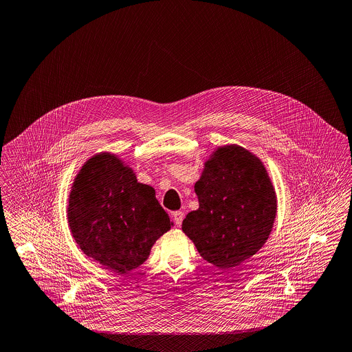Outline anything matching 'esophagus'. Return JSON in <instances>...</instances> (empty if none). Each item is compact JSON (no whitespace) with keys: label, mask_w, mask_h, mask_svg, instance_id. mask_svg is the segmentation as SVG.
I'll use <instances>...</instances> for the list:
<instances>
[{"label":"esophagus","mask_w":352,"mask_h":352,"mask_svg":"<svg viewBox=\"0 0 352 352\" xmlns=\"http://www.w3.org/2000/svg\"><path fill=\"white\" fill-rule=\"evenodd\" d=\"M172 218H173L175 224H176L177 227H180L183 219H184V212H182V211H175V212L172 214Z\"/></svg>","instance_id":"obj_1"}]
</instances>
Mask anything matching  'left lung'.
Instances as JSON below:
<instances>
[{
    "instance_id": "left-lung-1",
    "label": "left lung",
    "mask_w": 352,
    "mask_h": 352,
    "mask_svg": "<svg viewBox=\"0 0 352 352\" xmlns=\"http://www.w3.org/2000/svg\"><path fill=\"white\" fill-rule=\"evenodd\" d=\"M199 208L183 231L199 254L219 269L238 266L263 246L276 219L277 199L261 160L238 145L219 148L195 184Z\"/></svg>"
}]
</instances>
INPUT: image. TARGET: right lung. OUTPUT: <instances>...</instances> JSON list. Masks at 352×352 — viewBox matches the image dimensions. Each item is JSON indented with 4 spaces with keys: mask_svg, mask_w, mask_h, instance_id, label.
<instances>
[{
    "mask_svg": "<svg viewBox=\"0 0 352 352\" xmlns=\"http://www.w3.org/2000/svg\"><path fill=\"white\" fill-rule=\"evenodd\" d=\"M68 223L80 250L117 273L142 265L172 224L155 190L110 153L89 159L75 177Z\"/></svg>",
    "mask_w": 352,
    "mask_h": 352,
    "instance_id": "1",
    "label": "right lung"
}]
</instances>
